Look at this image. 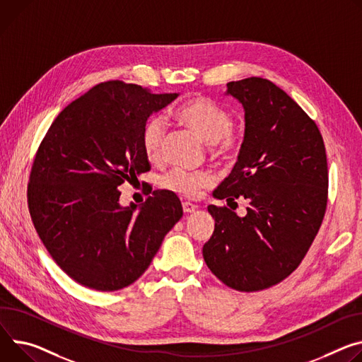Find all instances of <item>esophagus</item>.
<instances>
[{
	"label": "esophagus",
	"mask_w": 362,
	"mask_h": 362,
	"mask_svg": "<svg viewBox=\"0 0 362 362\" xmlns=\"http://www.w3.org/2000/svg\"><path fill=\"white\" fill-rule=\"evenodd\" d=\"M196 209H198V206H196L194 204L183 202V212H185V214H192V212H194Z\"/></svg>",
	"instance_id": "esophagus-1"
}]
</instances>
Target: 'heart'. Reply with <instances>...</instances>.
<instances>
[{
	"label": "heart",
	"instance_id": "heart-1",
	"mask_svg": "<svg viewBox=\"0 0 362 362\" xmlns=\"http://www.w3.org/2000/svg\"><path fill=\"white\" fill-rule=\"evenodd\" d=\"M175 115L180 124L192 129L201 140L215 147L221 154L233 151L238 143V134L231 127V115L206 98H192L175 111ZM166 129V122L160 117H153L146 122L141 133V146L150 161H156L160 157ZM214 182L215 177L208 170L187 172L173 169L161 177L163 187L186 196H194L201 189L214 185Z\"/></svg>",
	"mask_w": 362,
	"mask_h": 362
}]
</instances>
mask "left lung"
<instances>
[{
  "label": "left lung",
  "mask_w": 362,
  "mask_h": 362,
  "mask_svg": "<svg viewBox=\"0 0 362 362\" xmlns=\"http://www.w3.org/2000/svg\"><path fill=\"white\" fill-rule=\"evenodd\" d=\"M225 95L243 105L245 128L235 168L214 198H244L250 206L238 216L209 205L215 229L202 252L228 287L257 291L298 269L319 231L327 201L326 151L315 121L273 82H229Z\"/></svg>",
  "instance_id": "8db88e82"
}]
</instances>
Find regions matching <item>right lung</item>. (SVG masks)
Returning a JSON list of instances; mask_svg holds the SVG:
<instances>
[{"instance_id": "1", "label": "right lung", "mask_w": 362, "mask_h": 362, "mask_svg": "<svg viewBox=\"0 0 362 362\" xmlns=\"http://www.w3.org/2000/svg\"><path fill=\"white\" fill-rule=\"evenodd\" d=\"M179 95L104 82L49 128L31 168L28 209L49 254L79 284L100 291L133 284L182 218L170 190H154L144 204L128 206L119 204L118 190L150 169L143 128Z\"/></svg>"}]
</instances>
